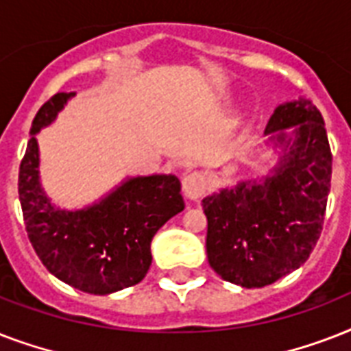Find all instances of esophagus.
Wrapping results in <instances>:
<instances>
[{"instance_id": "obj_1", "label": "esophagus", "mask_w": 351, "mask_h": 351, "mask_svg": "<svg viewBox=\"0 0 351 351\" xmlns=\"http://www.w3.org/2000/svg\"><path fill=\"white\" fill-rule=\"evenodd\" d=\"M182 189H184L186 198H189V200H198L206 193V176L202 173L186 175L184 180H182Z\"/></svg>"}]
</instances>
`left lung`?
<instances>
[{"label":"left lung","instance_id":"obj_1","mask_svg":"<svg viewBox=\"0 0 351 351\" xmlns=\"http://www.w3.org/2000/svg\"><path fill=\"white\" fill-rule=\"evenodd\" d=\"M264 145L275 165L202 200L209 266L242 288H262L299 269L321 237L332 153L321 112L308 98L273 111Z\"/></svg>","mask_w":351,"mask_h":351}]
</instances>
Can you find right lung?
Listing matches in <instances>:
<instances>
[{
	"instance_id": "obj_1",
	"label": "right lung",
	"mask_w": 351,
	"mask_h": 351,
	"mask_svg": "<svg viewBox=\"0 0 351 351\" xmlns=\"http://www.w3.org/2000/svg\"><path fill=\"white\" fill-rule=\"evenodd\" d=\"M74 96L58 93L36 114L19 165V202L43 266L80 291L109 295L145 277L153 261L151 240L186 204L175 175L127 176L84 208L67 209L52 202L41 186L36 134L52 125Z\"/></svg>"
}]
</instances>
